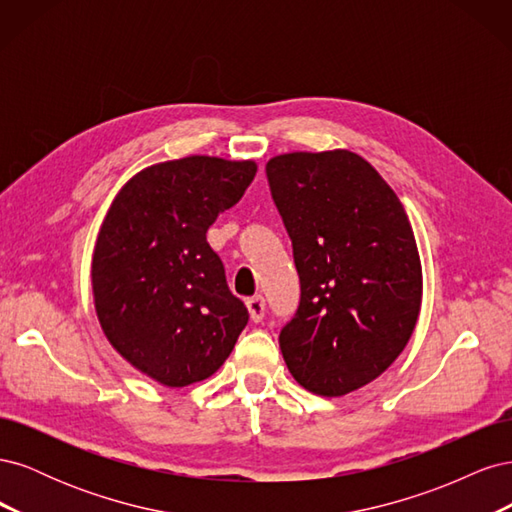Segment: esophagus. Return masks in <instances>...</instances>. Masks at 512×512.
I'll use <instances>...</instances> for the list:
<instances>
[{
	"instance_id": "esophagus-1",
	"label": "esophagus",
	"mask_w": 512,
	"mask_h": 512,
	"mask_svg": "<svg viewBox=\"0 0 512 512\" xmlns=\"http://www.w3.org/2000/svg\"><path fill=\"white\" fill-rule=\"evenodd\" d=\"M245 305H247V312H250V318L254 322H260L262 318H265V299H262L260 294H256V297H252V299H247Z\"/></svg>"
}]
</instances>
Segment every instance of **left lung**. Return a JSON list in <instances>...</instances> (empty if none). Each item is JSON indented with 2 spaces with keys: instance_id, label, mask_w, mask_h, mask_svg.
<instances>
[{
  "instance_id": "8db88e82",
  "label": "left lung",
  "mask_w": 512,
  "mask_h": 512,
  "mask_svg": "<svg viewBox=\"0 0 512 512\" xmlns=\"http://www.w3.org/2000/svg\"><path fill=\"white\" fill-rule=\"evenodd\" d=\"M271 194L301 280L280 333L292 378L339 397L376 380L406 348L423 299V269L404 205L348 149L294 151L267 162Z\"/></svg>"
}]
</instances>
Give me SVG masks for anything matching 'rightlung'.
Masks as SVG:
<instances>
[{"mask_svg": "<svg viewBox=\"0 0 512 512\" xmlns=\"http://www.w3.org/2000/svg\"><path fill=\"white\" fill-rule=\"evenodd\" d=\"M256 170L252 160L211 156L147 166L100 226L91 258L100 327L132 367L170 389L213 376L250 318L207 230Z\"/></svg>", "mask_w": 512, "mask_h": 512, "instance_id": "right-lung-1", "label": "right lung"}]
</instances>
